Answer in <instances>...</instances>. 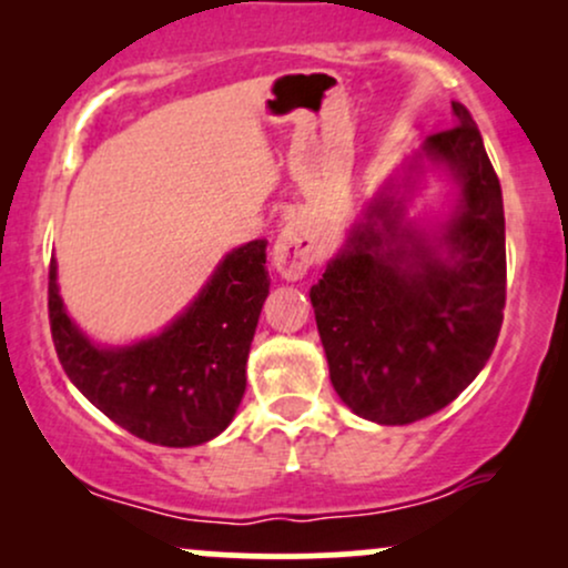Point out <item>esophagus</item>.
<instances>
[{
    "mask_svg": "<svg viewBox=\"0 0 568 568\" xmlns=\"http://www.w3.org/2000/svg\"><path fill=\"white\" fill-rule=\"evenodd\" d=\"M272 258H275L277 272L285 280H298L306 275V270H310L317 258L315 230L302 219L285 224V230L280 232L275 243V251H272Z\"/></svg>",
    "mask_w": 568,
    "mask_h": 568,
    "instance_id": "obj_1",
    "label": "esophagus"
}]
</instances>
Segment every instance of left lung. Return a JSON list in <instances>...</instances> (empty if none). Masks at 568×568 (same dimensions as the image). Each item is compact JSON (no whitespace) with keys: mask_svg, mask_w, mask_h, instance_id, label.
I'll return each mask as SVG.
<instances>
[{"mask_svg":"<svg viewBox=\"0 0 568 568\" xmlns=\"http://www.w3.org/2000/svg\"><path fill=\"white\" fill-rule=\"evenodd\" d=\"M454 128L416 154L446 165L459 205L429 240L403 224V200L382 192L347 245L312 285L336 395L376 425L435 414L491 357L505 310V207L480 130L462 103Z\"/></svg>","mask_w":568,"mask_h":568,"instance_id":"left-lung-1","label":"left lung"}]
</instances>
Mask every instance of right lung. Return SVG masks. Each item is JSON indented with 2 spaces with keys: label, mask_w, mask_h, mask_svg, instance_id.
<instances>
[{
  "label": "right lung",
  "mask_w": 568,
  "mask_h": 568,
  "mask_svg": "<svg viewBox=\"0 0 568 568\" xmlns=\"http://www.w3.org/2000/svg\"><path fill=\"white\" fill-rule=\"evenodd\" d=\"M266 293V240L226 253L200 296L160 336L98 347L71 323L50 262V334L74 387L114 425L158 446L186 448L230 427Z\"/></svg>",
  "instance_id": "right-lung-1"
}]
</instances>
